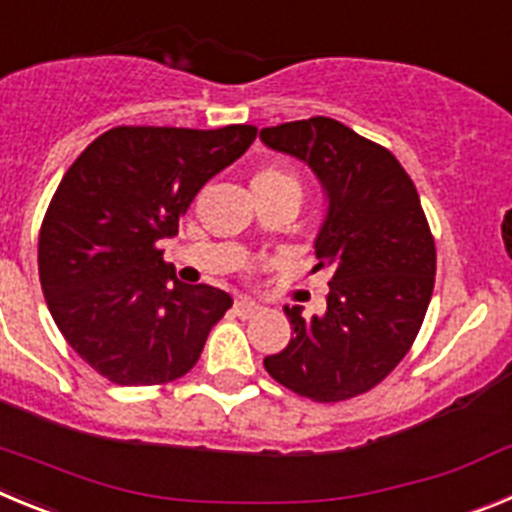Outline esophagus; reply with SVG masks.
Masks as SVG:
<instances>
[{"label": "esophagus", "instance_id": "1", "mask_svg": "<svg viewBox=\"0 0 512 512\" xmlns=\"http://www.w3.org/2000/svg\"><path fill=\"white\" fill-rule=\"evenodd\" d=\"M233 312L238 318H253V315L259 312V305L253 300H246V297H238V300L233 302Z\"/></svg>", "mask_w": 512, "mask_h": 512}]
</instances>
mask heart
<instances>
[{
    "label": "heart",
    "mask_w": 512,
    "mask_h": 512,
    "mask_svg": "<svg viewBox=\"0 0 512 512\" xmlns=\"http://www.w3.org/2000/svg\"><path fill=\"white\" fill-rule=\"evenodd\" d=\"M259 176H287V174H282V171H277V169H269V171H261Z\"/></svg>",
    "instance_id": "obj_1"
}]
</instances>
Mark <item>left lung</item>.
Here are the masks:
<instances>
[{"instance_id": "left-lung-1", "label": "left lung", "mask_w": 512, "mask_h": 512, "mask_svg": "<svg viewBox=\"0 0 512 512\" xmlns=\"http://www.w3.org/2000/svg\"><path fill=\"white\" fill-rule=\"evenodd\" d=\"M259 138L320 182L315 269L333 271L320 315L284 307L295 336L266 356V372L315 402L348 400L382 382L413 346L433 295V235L400 161L343 122L310 117L264 128Z\"/></svg>"}]
</instances>
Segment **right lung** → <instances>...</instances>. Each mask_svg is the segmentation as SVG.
Returning <instances> with one entry per match:
<instances>
[{"mask_svg": "<svg viewBox=\"0 0 512 512\" xmlns=\"http://www.w3.org/2000/svg\"><path fill=\"white\" fill-rule=\"evenodd\" d=\"M253 138V125L112 128L63 174L40 228V284L63 338L110 382L187 374L233 305L223 289L179 282L161 241Z\"/></svg>", "mask_w": 512, "mask_h": 512, "instance_id": "add662e5", "label": "right lung"}]
</instances>
